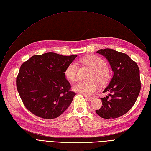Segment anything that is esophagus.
I'll use <instances>...</instances> for the list:
<instances>
[{
	"mask_svg": "<svg viewBox=\"0 0 151 151\" xmlns=\"http://www.w3.org/2000/svg\"><path fill=\"white\" fill-rule=\"evenodd\" d=\"M84 97L86 98V100H89L90 101V100H92L93 99V98L91 97H88V96H85Z\"/></svg>",
	"mask_w": 151,
	"mask_h": 151,
	"instance_id": "esophagus-1",
	"label": "esophagus"
}]
</instances>
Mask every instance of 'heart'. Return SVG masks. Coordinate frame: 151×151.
Listing matches in <instances>:
<instances>
[{
    "mask_svg": "<svg viewBox=\"0 0 151 151\" xmlns=\"http://www.w3.org/2000/svg\"><path fill=\"white\" fill-rule=\"evenodd\" d=\"M80 61L84 65L93 68L90 76L92 80L78 81L73 86V90L85 96H92L98 88V83L96 80L101 84H106L111 76V72L109 68L106 65L105 60L100 57L91 55L81 59ZM78 68V65L75 62H71L67 67L64 74L68 80L70 81L76 80Z\"/></svg>",
    "mask_w": 151,
    "mask_h": 151,
    "instance_id": "obj_1",
    "label": "heart"
}]
</instances>
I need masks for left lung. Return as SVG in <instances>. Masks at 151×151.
<instances>
[{"mask_svg": "<svg viewBox=\"0 0 151 151\" xmlns=\"http://www.w3.org/2000/svg\"><path fill=\"white\" fill-rule=\"evenodd\" d=\"M97 53L106 58L114 75L103 92L108 95L100 98L103 106L96 112L104 119L117 118L127 113L137 101L141 90L139 69L125 53L109 48L100 50Z\"/></svg>", "mask_w": 151, "mask_h": 151, "instance_id": "8db88e82", "label": "left lung"}]
</instances>
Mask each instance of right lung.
I'll use <instances>...</instances> for the list:
<instances>
[{
    "label": "right lung",
    "instance_id": "1",
    "mask_svg": "<svg viewBox=\"0 0 151 151\" xmlns=\"http://www.w3.org/2000/svg\"><path fill=\"white\" fill-rule=\"evenodd\" d=\"M77 55L54 52L34 55L24 62L17 78V87L25 107L43 119L60 116L76 95L64 71Z\"/></svg>",
    "mask_w": 151,
    "mask_h": 151
}]
</instances>
